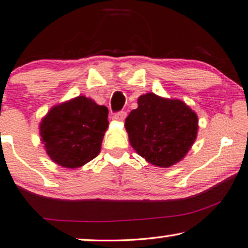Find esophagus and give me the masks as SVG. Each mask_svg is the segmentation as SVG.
<instances>
[{
  "label": "esophagus",
  "instance_id": "esophagus-1",
  "mask_svg": "<svg viewBox=\"0 0 248 248\" xmlns=\"http://www.w3.org/2000/svg\"><path fill=\"white\" fill-rule=\"evenodd\" d=\"M125 117H126V112H118L116 114H114L113 120L117 122H123L125 120Z\"/></svg>",
  "mask_w": 248,
  "mask_h": 248
}]
</instances>
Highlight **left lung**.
Returning a JSON list of instances; mask_svg holds the SVG:
<instances>
[{
	"mask_svg": "<svg viewBox=\"0 0 248 248\" xmlns=\"http://www.w3.org/2000/svg\"><path fill=\"white\" fill-rule=\"evenodd\" d=\"M125 120L132 148L153 166L169 168L186 156L196 141L198 116L180 99L153 93L140 96Z\"/></svg>",
	"mask_w": 248,
	"mask_h": 248,
	"instance_id": "8db88e82",
	"label": "left lung"
}]
</instances>
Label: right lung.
I'll list each match as a JSON object with an SVG mask.
<instances>
[{"label": "right lung", "instance_id": "add662e5", "mask_svg": "<svg viewBox=\"0 0 248 248\" xmlns=\"http://www.w3.org/2000/svg\"><path fill=\"white\" fill-rule=\"evenodd\" d=\"M108 109L86 96L53 106L40 123L41 141L53 162L63 168L82 167L100 152L108 127Z\"/></svg>", "mask_w": 248, "mask_h": 248}]
</instances>
